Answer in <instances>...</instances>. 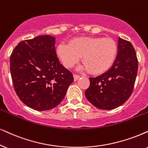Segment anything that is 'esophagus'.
Returning <instances> with one entry per match:
<instances>
[{
	"label": "esophagus",
	"mask_w": 148,
	"mask_h": 148,
	"mask_svg": "<svg viewBox=\"0 0 148 148\" xmlns=\"http://www.w3.org/2000/svg\"><path fill=\"white\" fill-rule=\"evenodd\" d=\"M80 77V75H78V74H74V79L75 81H76V80H77Z\"/></svg>",
	"instance_id": "1"
}]
</instances>
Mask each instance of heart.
<instances>
[{
  "label": "heart",
  "instance_id": "1",
  "mask_svg": "<svg viewBox=\"0 0 148 148\" xmlns=\"http://www.w3.org/2000/svg\"><path fill=\"white\" fill-rule=\"evenodd\" d=\"M57 53L65 68L76 64L83 55L84 68L91 74L105 72L113 64L117 53V46L111 38L84 37L72 40L70 45L61 44Z\"/></svg>",
  "mask_w": 148,
  "mask_h": 148
}]
</instances>
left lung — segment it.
Returning <instances> with one entry per match:
<instances>
[{"mask_svg":"<svg viewBox=\"0 0 148 148\" xmlns=\"http://www.w3.org/2000/svg\"><path fill=\"white\" fill-rule=\"evenodd\" d=\"M117 55L113 66L105 73L89 78L85 91L87 100L96 107L111 110L124 103L131 96L138 70V60L131 43L119 37Z\"/></svg>","mask_w":148,"mask_h":148,"instance_id":"left-lung-1","label":"left lung"}]
</instances>
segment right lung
<instances>
[{"mask_svg":"<svg viewBox=\"0 0 148 148\" xmlns=\"http://www.w3.org/2000/svg\"><path fill=\"white\" fill-rule=\"evenodd\" d=\"M55 44L54 37L40 35L20 42L10 56L15 91L24 104L37 111L57 106L74 81L72 73L60 63Z\"/></svg>","mask_w":148,"mask_h":148,"instance_id":"obj_1","label":"right lung"}]
</instances>
